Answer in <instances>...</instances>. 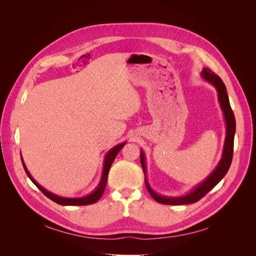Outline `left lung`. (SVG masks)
<instances>
[{
	"label": "left lung",
	"mask_w": 256,
	"mask_h": 256,
	"mask_svg": "<svg viewBox=\"0 0 256 256\" xmlns=\"http://www.w3.org/2000/svg\"><path fill=\"white\" fill-rule=\"evenodd\" d=\"M202 76L205 80L214 84L216 90H218L220 106H221V109L224 113V118H226V144H224L222 159L220 161L219 166H216V168L212 172V174L209 176L204 182L198 186V187L192 192H190L189 194L182 196V198H166V196H161L156 194V193H154L150 189V184H147V180L145 178V184H146L147 190H148V192H150V194L152 196V198L154 200H156V202H158L160 204L184 205V204H192V203L198 202V200H200L203 196H205L214 187H216V186L219 184V182L222 180V178L226 176V174L228 173V168L230 166L232 159H233L236 120H235L234 112H233V110H232L230 104L226 84L223 83V81L221 80V78L218 74H216L214 72H212L210 69H208V68L203 69ZM141 164L143 168V172L146 175L145 160H144L143 152H141Z\"/></svg>",
	"instance_id": "1"
}]
</instances>
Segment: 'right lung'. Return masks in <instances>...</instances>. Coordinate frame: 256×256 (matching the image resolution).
<instances>
[{"label": "right lung", "mask_w": 256, "mask_h": 256, "mask_svg": "<svg viewBox=\"0 0 256 256\" xmlns=\"http://www.w3.org/2000/svg\"><path fill=\"white\" fill-rule=\"evenodd\" d=\"M124 146H125V143L120 144L118 146H115L114 148H112L109 152L106 154V159H104V166L102 178V182H100V184L98 186V188L94 192H92V194H90L88 196H84V198H60V196H58L56 194H52V193H50L49 191L44 189L40 184H38L34 180V178L30 175L28 171L26 166H24V162H23V161H22V164H23V168H24V170H26V173L30 177V180L34 182V184L36 186V187L40 189L46 196L49 198L50 200H52L53 202H56V203H58L60 205H66V206H84V205H90V204L96 203L97 200L100 198H102V196L104 194V191L106 189V182H108V174H109L110 168H111V166L113 164V161L115 160L116 154H118V152Z\"/></svg>", "instance_id": "right-lung-1"}]
</instances>
